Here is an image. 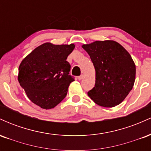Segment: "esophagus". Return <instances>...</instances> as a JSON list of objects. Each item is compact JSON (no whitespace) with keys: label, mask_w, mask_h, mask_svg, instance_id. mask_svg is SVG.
Returning a JSON list of instances; mask_svg holds the SVG:
<instances>
[{"label":"esophagus","mask_w":151,"mask_h":151,"mask_svg":"<svg viewBox=\"0 0 151 151\" xmlns=\"http://www.w3.org/2000/svg\"><path fill=\"white\" fill-rule=\"evenodd\" d=\"M84 74H81V75L79 76V77H78V79H79V80H81V79H84Z\"/></svg>","instance_id":"1"}]
</instances>
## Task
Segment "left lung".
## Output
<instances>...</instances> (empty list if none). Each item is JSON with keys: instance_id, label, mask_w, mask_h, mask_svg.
I'll list each match as a JSON object with an SVG mask.
<instances>
[{"instance_id": "left-lung-1", "label": "left lung", "mask_w": 151, "mask_h": 151, "mask_svg": "<svg viewBox=\"0 0 151 151\" xmlns=\"http://www.w3.org/2000/svg\"><path fill=\"white\" fill-rule=\"evenodd\" d=\"M82 47L96 71L95 86L88 96L101 106L119 105L131 91L136 78V66L130 54L113 40L96 41Z\"/></svg>"}]
</instances>
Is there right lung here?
I'll return each mask as SVG.
<instances>
[{"label": "right lung", "instance_id": "1", "mask_svg": "<svg viewBox=\"0 0 151 151\" xmlns=\"http://www.w3.org/2000/svg\"><path fill=\"white\" fill-rule=\"evenodd\" d=\"M74 45L46 42L36 47L22 60L18 81L31 101L44 109L56 106L64 99L74 77L67 58Z\"/></svg>", "mask_w": 151, "mask_h": 151}]
</instances>
